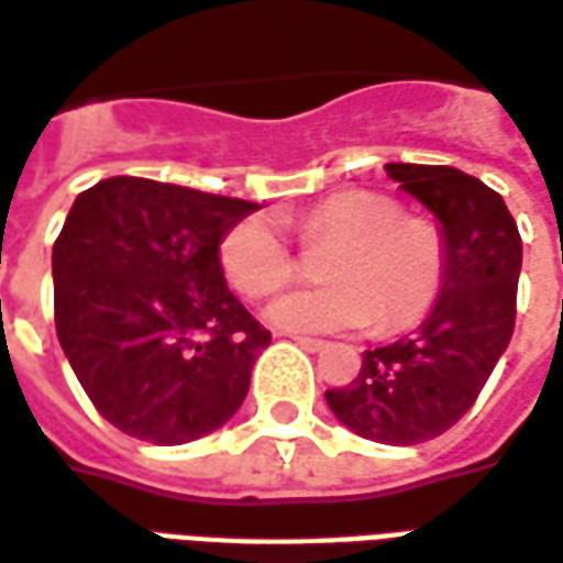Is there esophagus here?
I'll return each mask as SVG.
<instances>
[{
  "label": "esophagus",
  "mask_w": 563,
  "mask_h": 563,
  "mask_svg": "<svg viewBox=\"0 0 563 563\" xmlns=\"http://www.w3.org/2000/svg\"><path fill=\"white\" fill-rule=\"evenodd\" d=\"M298 344V347H305L308 353H320L322 347H325V341H320V338H308V335H289Z\"/></svg>",
  "instance_id": "1"
}]
</instances>
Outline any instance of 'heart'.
<instances>
[{"label":"heart","mask_w":563,"mask_h":563,"mask_svg":"<svg viewBox=\"0 0 563 563\" xmlns=\"http://www.w3.org/2000/svg\"><path fill=\"white\" fill-rule=\"evenodd\" d=\"M305 243H332L320 262L325 283L271 301L265 320L286 332H405L427 317L445 277V238L423 216H405L387 195L335 191L295 222ZM228 283L262 298L292 277L289 243L271 219L250 216L219 246Z\"/></svg>","instance_id":"obj_1"}]
</instances>
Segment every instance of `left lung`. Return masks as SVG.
Listing matches in <instances>:
<instances>
[{
    "instance_id": "obj_1",
    "label": "left lung",
    "mask_w": 563,
    "mask_h": 563,
    "mask_svg": "<svg viewBox=\"0 0 563 563\" xmlns=\"http://www.w3.org/2000/svg\"><path fill=\"white\" fill-rule=\"evenodd\" d=\"M445 238V277L415 335L365 350L360 375L325 390L347 430L384 445H418L457 423L487 384L515 329L521 234L482 179L442 164H384Z\"/></svg>"
}]
</instances>
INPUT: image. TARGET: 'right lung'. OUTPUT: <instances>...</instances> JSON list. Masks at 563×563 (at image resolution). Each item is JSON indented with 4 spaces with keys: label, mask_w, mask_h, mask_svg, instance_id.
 Returning a JSON list of instances; mask_svg holds the SVG:
<instances>
[{
    "label": "right lung",
    "mask_w": 563,
    "mask_h": 563,
    "mask_svg": "<svg viewBox=\"0 0 563 563\" xmlns=\"http://www.w3.org/2000/svg\"><path fill=\"white\" fill-rule=\"evenodd\" d=\"M255 210L140 176L76 198L51 253L54 322L112 427L186 445L238 415L271 332L228 289L219 246Z\"/></svg>",
    "instance_id": "1"
}]
</instances>
